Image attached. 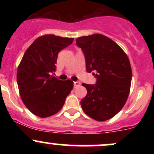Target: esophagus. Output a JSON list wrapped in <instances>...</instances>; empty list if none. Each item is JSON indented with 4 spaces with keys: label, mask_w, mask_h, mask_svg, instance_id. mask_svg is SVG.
Returning <instances> with one entry per match:
<instances>
[{
    "label": "esophagus",
    "mask_w": 154,
    "mask_h": 154,
    "mask_svg": "<svg viewBox=\"0 0 154 154\" xmlns=\"http://www.w3.org/2000/svg\"><path fill=\"white\" fill-rule=\"evenodd\" d=\"M80 84H81V83H80V82H74V87H77V86H80Z\"/></svg>",
    "instance_id": "34e87169"
}]
</instances>
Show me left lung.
<instances>
[{
    "label": "left lung",
    "mask_w": 154,
    "mask_h": 154,
    "mask_svg": "<svg viewBox=\"0 0 154 154\" xmlns=\"http://www.w3.org/2000/svg\"><path fill=\"white\" fill-rule=\"evenodd\" d=\"M76 45L86 59L87 72L97 78L96 84L83 83L87 94L80 101L83 112L91 119L104 122L125 106L130 93L132 70L125 51L102 34L79 37Z\"/></svg>",
    "instance_id": "8db88e82"
}]
</instances>
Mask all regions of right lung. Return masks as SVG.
Segmentation results:
<instances>
[{"label": "right lung", "mask_w": 154, "mask_h": 154, "mask_svg": "<svg viewBox=\"0 0 154 154\" xmlns=\"http://www.w3.org/2000/svg\"><path fill=\"white\" fill-rule=\"evenodd\" d=\"M73 38L53 34L37 38L24 53L17 71L21 100L35 116L47 118L58 112L72 90L73 82L51 75L56 71L57 56L70 45Z\"/></svg>", "instance_id": "1"}]
</instances>
